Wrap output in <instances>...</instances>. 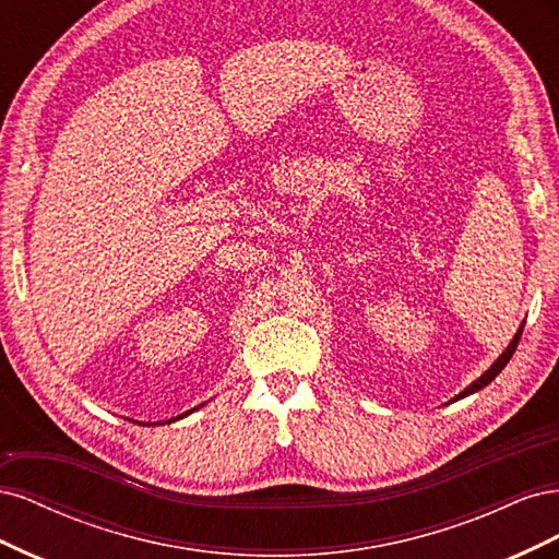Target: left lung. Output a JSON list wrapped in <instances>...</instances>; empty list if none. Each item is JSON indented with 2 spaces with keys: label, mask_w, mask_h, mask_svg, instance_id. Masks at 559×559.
<instances>
[{
  "label": "left lung",
  "mask_w": 559,
  "mask_h": 559,
  "mask_svg": "<svg viewBox=\"0 0 559 559\" xmlns=\"http://www.w3.org/2000/svg\"><path fill=\"white\" fill-rule=\"evenodd\" d=\"M522 329H524V324L520 326V331L515 333V337H513V341H511V345L509 347H506V352L501 354V357L492 364V368H489L487 370V373L483 376V378H478L476 382H473L468 389H464V392L460 394V399H464V396H468V394H473V392H478V389H483L485 384H489V382H492L499 373H501V370L506 368V364H509L511 361V357H513V352L518 349V343H520V335H522Z\"/></svg>",
  "instance_id": "left-lung-1"
}]
</instances>
